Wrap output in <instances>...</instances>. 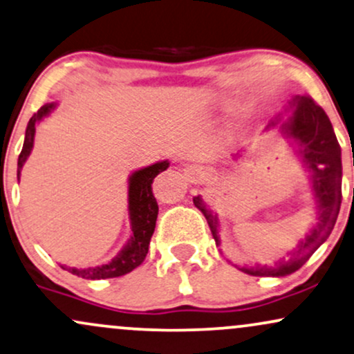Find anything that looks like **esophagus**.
Returning <instances> with one entry per match:
<instances>
[{
  "label": "esophagus",
  "instance_id": "1",
  "mask_svg": "<svg viewBox=\"0 0 354 354\" xmlns=\"http://www.w3.org/2000/svg\"><path fill=\"white\" fill-rule=\"evenodd\" d=\"M198 176H201V170L195 167V165H187V167L184 169V177H185L189 182L197 180Z\"/></svg>",
  "mask_w": 354,
  "mask_h": 354
}]
</instances>
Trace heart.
<instances>
[{"mask_svg":"<svg viewBox=\"0 0 354 354\" xmlns=\"http://www.w3.org/2000/svg\"><path fill=\"white\" fill-rule=\"evenodd\" d=\"M243 112H245V106H243V104H239V106H236V109H235V114L242 115Z\"/></svg>","mask_w":354,"mask_h":354,"instance_id":"b5f03b06","label":"heart"}]
</instances>
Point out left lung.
<instances>
[{"label":"left lung","instance_id":"obj_1","mask_svg":"<svg viewBox=\"0 0 354 354\" xmlns=\"http://www.w3.org/2000/svg\"><path fill=\"white\" fill-rule=\"evenodd\" d=\"M281 132L300 145L298 152L311 172L318 222L288 260H280L275 267L240 268L253 277H285L301 268L330 236L342 207V147L326 112L310 95H297L292 102V115L281 124ZM194 203L207 218L215 243L220 245L217 215L207 209L201 197H194Z\"/></svg>","mask_w":354,"mask_h":354}]
</instances>
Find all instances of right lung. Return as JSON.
Segmentation results:
<instances>
[{
    "label": "right lung",
    "mask_w": 354,
    "mask_h": 354,
    "mask_svg": "<svg viewBox=\"0 0 354 354\" xmlns=\"http://www.w3.org/2000/svg\"><path fill=\"white\" fill-rule=\"evenodd\" d=\"M54 107H56V104H44L29 119L26 134H24L23 151H21L18 159V180L21 176V169H23L24 162H26L29 153L32 151L37 122L46 118V115H49V112ZM167 167V160L157 162V164L149 165V167L137 170V172L129 177V217H131L132 236L118 257H114L109 263L101 265V267L82 270L68 267L62 268L68 270L73 275L87 278V280H104V278L122 277L139 267L149 252V243H151V236L153 234V228H156L157 214H159V205H157L156 197L152 194V182L162 170H165Z\"/></svg>",
    "instance_id": "right-lung-1"
}]
</instances>
